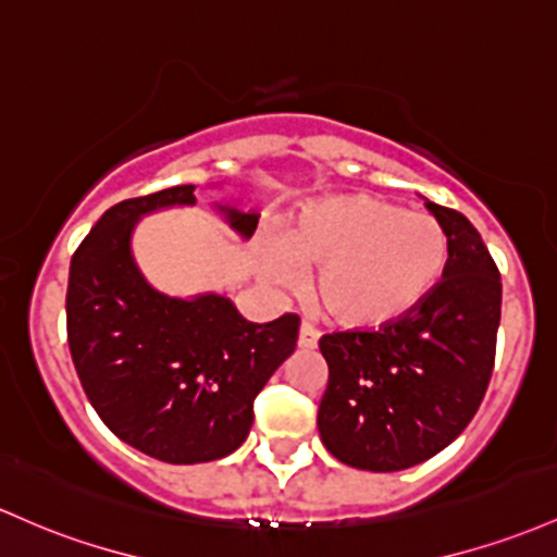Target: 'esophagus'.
Returning <instances> with one entry per match:
<instances>
[{
	"label": "esophagus",
	"mask_w": 557,
	"mask_h": 557,
	"mask_svg": "<svg viewBox=\"0 0 557 557\" xmlns=\"http://www.w3.org/2000/svg\"><path fill=\"white\" fill-rule=\"evenodd\" d=\"M317 338H320V333L309 322H304L301 330H298V348H307V351L309 348H317Z\"/></svg>",
	"instance_id": "1"
}]
</instances>
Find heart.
I'll return each mask as SVG.
<instances>
[{
	"label": "heart",
	"mask_w": 557,
	"mask_h": 557,
	"mask_svg": "<svg viewBox=\"0 0 557 557\" xmlns=\"http://www.w3.org/2000/svg\"><path fill=\"white\" fill-rule=\"evenodd\" d=\"M261 267L274 283L317 269L314 307L346 330H375L412 314L449 267V237L428 213L364 193L304 206L267 246Z\"/></svg>",
	"instance_id": "obj_1"
}]
</instances>
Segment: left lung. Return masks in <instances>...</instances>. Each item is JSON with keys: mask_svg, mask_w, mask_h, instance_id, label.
I'll return each mask as SVG.
<instances>
[{"mask_svg": "<svg viewBox=\"0 0 557 557\" xmlns=\"http://www.w3.org/2000/svg\"><path fill=\"white\" fill-rule=\"evenodd\" d=\"M449 237V267L412 314L320 338L327 362L317 428L359 470H405L449 447L481 407L497 351L503 283L479 230L428 200Z\"/></svg>", "mask_w": 557, "mask_h": 557, "instance_id": "obj_1", "label": "left lung"}]
</instances>
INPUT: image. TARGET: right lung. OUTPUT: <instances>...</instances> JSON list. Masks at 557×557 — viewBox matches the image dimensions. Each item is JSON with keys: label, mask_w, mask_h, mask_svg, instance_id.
Wrapping results in <instances>:
<instances>
[{"label": "right lung", "mask_w": 557, "mask_h": 557, "mask_svg": "<svg viewBox=\"0 0 557 557\" xmlns=\"http://www.w3.org/2000/svg\"><path fill=\"white\" fill-rule=\"evenodd\" d=\"M193 185L115 203L71 259L65 322L78 381L121 442L193 466L246 442L253 399L298 341V314L248 322L230 298L193 301L152 290L132 259L129 237L143 213L195 203ZM240 235L259 216L227 209Z\"/></svg>", "instance_id": "right-lung-1"}]
</instances>
